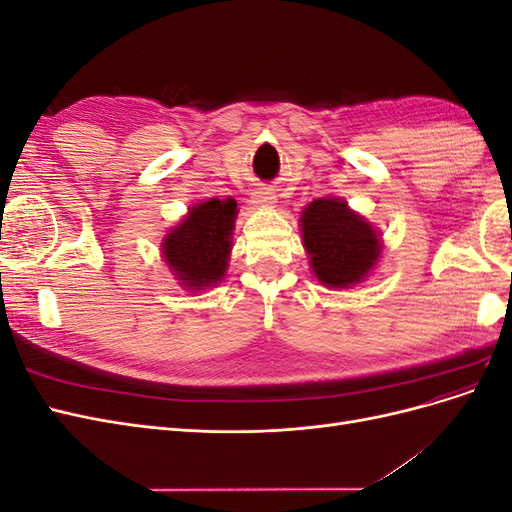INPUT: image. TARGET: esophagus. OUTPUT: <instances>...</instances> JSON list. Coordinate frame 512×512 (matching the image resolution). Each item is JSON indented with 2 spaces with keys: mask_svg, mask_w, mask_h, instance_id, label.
<instances>
[{
  "mask_svg": "<svg viewBox=\"0 0 512 512\" xmlns=\"http://www.w3.org/2000/svg\"><path fill=\"white\" fill-rule=\"evenodd\" d=\"M252 198H254L256 205H262V207H267V205H273V203H275V194H273L271 190H256V192L252 194Z\"/></svg>",
  "mask_w": 512,
  "mask_h": 512,
  "instance_id": "34e87169",
  "label": "esophagus"
}]
</instances>
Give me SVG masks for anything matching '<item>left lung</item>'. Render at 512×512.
I'll use <instances>...</instances> for the list:
<instances>
[{
    "label": "left lung",
    "instance_id": "8db88e82",
    "mask_svg": "<svg viewBox=\"0 0 512 512\" xmlns=\"http://www.w3.org/2000/svg\"><path fill=\"white\" fill-rule=\"evenodd\" d=\"M303 245L322 284L348 288L361 282L380 256V239L339 198H318L301 215Z\"/></svg>",
    "mask_w": 512,
    "mask_h": 512
}]
</instances>
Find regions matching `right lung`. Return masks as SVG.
<instances>
[{"mask_svg":"<svg viewBox=\"0 0 512 512\" xmlns=\"http://www.w3.org/2000/svg\"><path fill=\"white\" fill-rule=\"evenodd\" d=\"M235 218V200L211 198L192 207L188 218L168 232L162 252L183 286L200 290L222 280Z\"/></svg>","mask_w":512,"mask_h":512,"instance_id":"1","label":"right lung"}]
</instances>
